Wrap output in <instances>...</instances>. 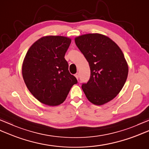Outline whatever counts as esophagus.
I'll return each instance as SVG.
<instances>
[{
	"mask_svg": "<svg viewBox=\"0 0 149 149\" xmlns=\"http://www.w3.org/2000/svg\"><path fill=\"white\" fill-rule=\"evenodd\" d=\"M79 73H77V74H75V77H76L77 79H79Z\"/></svg>",
	"mask_w": 149,
	"mask_h": 149,
	"instance_id": "esophagus-1",
	"label": "esophagus"
}]
</instances>
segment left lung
Here are the masks:
<instances>
[{"mask_svg": "<svg viewBox=\"0 0 149 149\" xmlns=\"http://www.w3.org/2000/svg\"><path fill=\"white\" fill-rule=\"evenodd\" d=\"M75 42L90 68V80L82 84L85 95L95 105L107 103L120 93L127 78L129 67L122 50L99 33L77 36Z\"/></svg>", "mask_w": 149, "mask_h": 149, "instance_id": "1", "label": "left lung"}]
</instances>
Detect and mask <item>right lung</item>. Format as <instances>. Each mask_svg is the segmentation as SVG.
I'll return each mask as SVG.
<instances>
[{"mask_svg":"<svg viewBox=\"0 0 149 149\" xmlns=\"http://www.w3.org/2000/svg\"><path fill=\"white\" fill-rule=\"evenodd\" d=\"M71 41L66 36H43L30 47L24 58L22 73L25 84L33 95L45 105L62 104L77 83L70 74L64 58Z\"/></svg>","mask_w":149,"mask_h":149,"instance_id":"1","label":"right lung"}]
</instances>
